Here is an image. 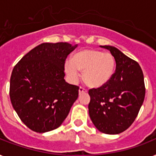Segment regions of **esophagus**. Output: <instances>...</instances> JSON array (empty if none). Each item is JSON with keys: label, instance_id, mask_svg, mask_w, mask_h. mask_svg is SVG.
Returning a JSON list of instances; mask_svg holds the SVG:
<instances>
[{"label": "esophagus", "instance_id": "34e87169", "mask_svg": "<svg viewBox=\"0 0 156 156\" xmlns=\"http://www.w3.org/2000/svg\"><path fill=\"white\" fill-rule=\"evenodd\" d=\"M78 91H79V94H82V93L87 92V89H85L84 87H79V90H78Z\"/></svg>", "mask_w": 156, "mask_h": 156}]
</instances>
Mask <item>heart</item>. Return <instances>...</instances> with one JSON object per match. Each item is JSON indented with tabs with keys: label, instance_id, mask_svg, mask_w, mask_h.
Here are the masks:
<instances>
[{
	"label": "heart",
	"instance_id": "1",
	"mask_svg": "<svg viewBox=\"0 0 156 156\" xmlns=\"http://www.w3.org/2000/svg\"><path fill=\"white\" fill-rule=\"evenodd\" d=\"M115 66V58L111 53L83 49L74 54L72 61H66L65 71L73 83L79 79V70L83 71V80L89 87H100L111 79Z\"/></svg>",
	"mask_w": 156,
	"mask_h": 156
}]
</instances>
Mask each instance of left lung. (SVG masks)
Segmentation results:
<instances>
[{
	"label": "left lung",
	"mask_w": 156,
	"mask_h": 156,
	"mask_svg": "<svg viewBox=\"0 0 156 156\" xmlns=\"http://www.w3.org/2000/svg\"><path fill=\"white\" fill-rule=\"evenodd\" d=\"M109 50L116 61V70L108 83L89 90V115L96 128L104 133L117 134L133 124L145 98L144 77L137 61L116 48Z\"/></svg>",
	"instance_id": "obj_1"
}]
</instances>
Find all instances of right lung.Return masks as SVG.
Here are the masks:
<instances>
[{"instance_id": "1", "label": "right lung", "mask_w": 156, "mask_h": 156, "mask_svg": "<svg viewBox=\"0 0 156 156\" xmlns=\"http://www.w3.org/2000/svg\"><path fill=\"white\" fill-rule=\"evenodd\" d=\"M77 46L44 43L14 66L9 85L11 103L31 130L45 133L58 128L78 99L79 87L64 79L66 60Z\"/></svg>"}]
</instances>
